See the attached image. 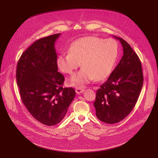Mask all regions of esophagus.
<instances>
[{"label": "esophagus", "instance_id": "34e87169", "mask_svg": "<svg viewBox=\"0 0 158 158\" xmlns=\"http://www.w3.org/2000/svg\"><path fill=\"white\" fill-rule=\"evenodd\" d=\"M75 91H76V93L79 94L81 93H83L84 91H85V87H83V86H79L76 88V90H75Z\"/></svg>", "mask_w": 158, "mask_h": 158}]
</instances>
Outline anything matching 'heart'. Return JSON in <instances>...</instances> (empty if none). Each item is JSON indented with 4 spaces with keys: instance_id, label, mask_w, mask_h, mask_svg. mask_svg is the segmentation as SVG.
<instances>
[{
    "instance_id": "heart-1",
    "label": "heart",
    "mask_w": 158,
    "mask_h": 158,
    "mask_svg": "<svg viewBox=\"0 0 158 158\" xmlns=\"http://www.w3.org/2000/svg\"><path fill=\"white\" fill-rule=\"evenodd\" d=\"M70 52L60 53L57 59L59 69L72 75L80 66L83 69L71 78V83L83 86L94 80L104 79L111 73L118 56V44L112 39L86 37L74 41Z\"/></svg>"
}]
</instances>
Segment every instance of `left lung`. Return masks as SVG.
<instances>
[{"label":"left lung","instance_id":"obj_1","mask_svg":"<svg viewBox=\"0 0 158 158\" xmlns=\"http://www.w3.org/2000/svg\"><path fill=\"white\" fill-rule=\"evenodd\" d=\"M114 37L123 46V56L97 90L94 102L97 118L108 124L119 123L131 112L143 83L142 66L138 55L124 39Z\"/></svg>","mask_w":158,"mask_h":158}]
</instances>
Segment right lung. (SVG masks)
I'll list each match as a JSON object with an SVG mask.
<instances>
[{
  "instance_id": "1",
  "label": "right lung",
  "mask_w": 158,
  "mask_h": 158,
  "mask_svg": "<svg viewBox=\"0 0 158 158\" xmlns=\"http://www.w3.org/2000/svg\"><path fill=\"white\" fill-rule=\"evenodd\" d=\"M60 33L35 41L20 56L16 78L22 101L33 117L47 126L58 124L75 96L72 88H63L58 72L55 43Z\"/></svg>"
}]
</instances>
